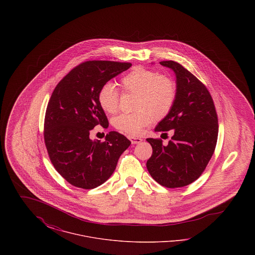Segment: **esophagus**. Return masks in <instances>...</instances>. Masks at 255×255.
Here are the masks:
<instances>
[{
	"mask_svg": "<svg viewBox=\"0 0 255 255\" xmlns=\"http://www.w3.org/2000/svg\"><path fill=\"white\" fill-rule=\"evenodd\" d=\"M128 137H129V139L131 140V142L133 144H136V143H139V142L142 141V139L140 137H135V136H133V135H129Z\"/></svg>",
	"mask_w": 255,
	"mask_h": 255,
	"instance_id": "34e87169",
	"label": "esophagus"
}]
</instances>
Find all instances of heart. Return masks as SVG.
<instances>
[{"mask_svg": "<svg viewBox=\"0 0 255 255\" xmlns=\"http://www.w3.org/2000/svg\"><path fill=\"white\" fill-rule=\"evenodd\" d=\"M122 91L135 95L133 113L121 114L116 117L113 124L116 129L131 135L142 132L153 119L160 120L166 117L173 108L177 96L176 81L166 74L156 70L136 68L124 75L121 80ZM100 108L107 114H115L120 105V93L116 86L105 83L97 94Z\"/></svg>", "mask_w": 255, "mask_h": 255, "instance_id": "obj_1", "label": "heart"}]
</instances>
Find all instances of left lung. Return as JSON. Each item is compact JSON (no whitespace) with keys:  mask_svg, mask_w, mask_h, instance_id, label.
<instances>
[{"mask_svg":"<svg viewBox=\"0 0 255 255\" xmlns=\"http://www.w3.org/2000/svg\"><path fill=\"white\" fill-rule=\"evenodd\" d=\"M176 73L178 96L155 131L173 132L168 144L147 138L153 153L146 162L152 178L167 188L195 182L206 169L218 138V117L210 93L195 75L175 61H161Z\"/></svg>","mask_w":255,"mask_h":255,"instance_id":"8db88e82","label":"left lung"}]
</instances>
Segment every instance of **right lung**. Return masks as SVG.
I'll use <instances>...</instances> for the list:
<instances>
[{"label":"right lung","mask_w":255,"mask_h":255,"mask_svg":"<svg viewBox=\"0 0 255 255\" xmlns=\"http://www.w3.org/2000/svg\"><path fill=\"white\" fill-rule=\"evenodd\" d=\"M131 63L86 61L68 73L49 98L44 122V139L49 159L73 186L93 189L106 182L131 141L112 131L105 140H92L97 125L109 126L97 94L101 86L128 70Z\"/></svg>","instance_id":"1"}]
</instances>
